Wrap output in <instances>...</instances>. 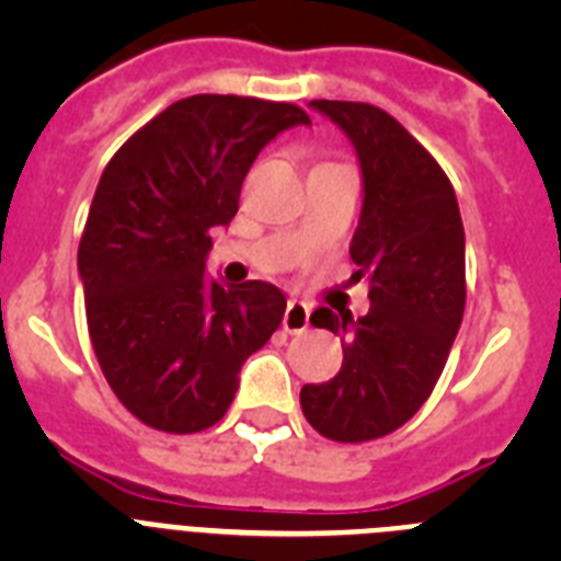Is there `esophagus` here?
I'll return each mask as SVG.
<instances>
[{
    "label": "esophagus",
    "mask_w": 561,
    "mask_h": 561,
    "mask_svg": "<svg viewBox=\"0 0 561 561\" xmlns=\"http://www.w3.org/2000/svg\"><path fill=\"white\" fill-rule=\"evenodd\" d=\"M309 306H306L304 300H295V297H291L284 311V331H289V334H304V331L309 329Z\"/></svg>",
    "instance_id": "esophagus-1"
}]
</instances>
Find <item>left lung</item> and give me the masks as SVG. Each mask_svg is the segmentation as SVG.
Returning a JSON list of instances; mask_svg holds the SVG:
<instances>
[{
  "label": "left lung",
  "instance_id": "8db88e82",
  "mask_svg": "<svg viewBox=\"0 0 561 561\" xmlns=\"http://www.w3.org/2000/svg\"><path fill=\"white\" fill-rule=\"evenodd\" d=\"M342 128L362 171L351 257L368 275L365 317L320 306L311 325L342 340V368L304 385L300 408L320 435L359 444L399 430L433 393L466 306V238L447 173L388 112L370 103L311 101Z\"/></svg>",
  "mask_w": 561,
  "mask_h": 561
}]
</instances>
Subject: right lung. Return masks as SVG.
Masks as SVG:
<instances>
[{
	"mask_svg": "<svg viewBox=\"0 0 561 561\" xmlns=\"http://www.w3.org/2000/svg\"><path fill=\"white\" fill-rule=\"evenodd\" d=\"M291 126H311L291 103L185 98L128 137L98 182L78 247L89 340L148 427L185 435L221 421L241 365L284 320L277 286L221 284L205 261L255 157Z\"/></svg>",
	"mask_w": 561,
	"mask_h": 561,
	"instance_id": "add662e5",
	"label": "right lung"
}]
</instances>
